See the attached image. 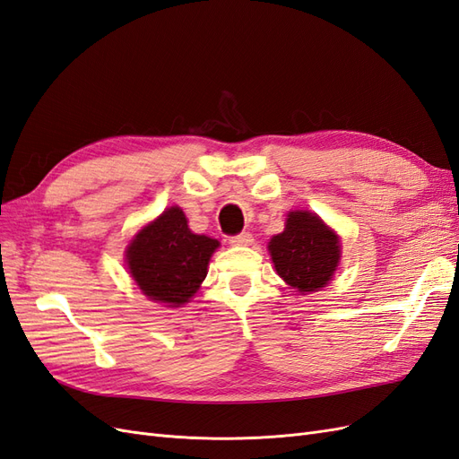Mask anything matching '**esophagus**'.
Here are the masks:
<instances>
[{"mask_svg":"<svg viewBox=\"0 0 459 459\" xmlns=\"http://www.w3.org/2000/svg\"><path fill=\"white\" fill-rule=\"evenodd\" d=\"M253 233H248V231H243V233H239V235H233V238H230V243L233 245V247H247V245H253Z\"/></svg>","mask_w":459,"mask_h":459,"instance_id":"obj_1","label":"esophagus"}]
</instances>
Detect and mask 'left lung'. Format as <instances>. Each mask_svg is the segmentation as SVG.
<instances>
[{
    "label": "left lung",
    "mask_w": 459,
    "mask_h": 459,
    "mask_svg": "<svg viewBox=\"0 0 459 459\" xmlns=\"http://www.w3.org/2000/svg\"><path fill=\"white\" fill-rule=\"evenodd\" d=\"M268 251L277 275L302 295L325 287L341 260L337 233L308 211L289 212L285 230L270 239Z\"/></svg>",
    "instance_id": "left-lung-1"
}]
</instances>
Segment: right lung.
Here are the masks:
<instances>
[{"mask_svg":"<svg viewBox=\"0 0 459 459\" xmlns=\"http://www.w3.org/2000/svg\"><path fill=\"white\" fill-rule=\"evenodd\" d=\"M218 247L216 239L189 230L182 208L170 206L135 233L126 262L147 299L178 308L197 293Z\"/></svg>","mask_w":459,"mask_h":459,"instance_id":"1","label":"right lung"}]
</instances>
